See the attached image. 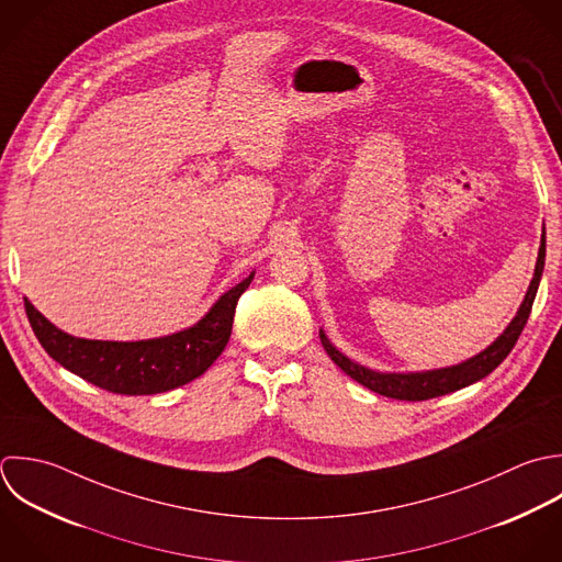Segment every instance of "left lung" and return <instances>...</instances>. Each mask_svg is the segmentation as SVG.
<instances>
[{
	"instance_id": "obj_1",
	"label": "left lung",
	"mask_w": 562,
	"mask_h": 562,
	"mask_svg": "<svg viewBox=\"0 0 562 562\" xmlns=\"http://www.w3.org/2000/svg\"><path fill=\"white\" fill-rule=\"evenodd\" d=\"M543 267H546V227L541 234V247H539V258H537V267H535V278L528 286V293L517 311V315L513 317V322L506 326V330L480 355L458 363V366H449V368H438V370H423V372H379L372 368H366L357 361H352L350 357H346L337 346H333V341L326 337L324 330H319V339L324 344V350L328 352V357L357 383L366 385L368 390L387 396V398H396V401H429V398H438L451 392H458L462 387H469L477 381H482L484 376H488L515 348L537 297L539 284H541V276H543Z\"/></svg>"
}]
</instances>
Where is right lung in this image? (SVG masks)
I'll return each instance as SVG.
<instances>
[{"label":"right lung","instance_id":"add662e5","mask_svg":"<svg viewBox=\"0 0 562 562\" xmlns=\"http://www.w3.org/2000/svg\"><path fill=\"white\" fill-rule=\"evenodd\" d=\"M251 271L225 291L190 328L139 341H100L63 333L23 297L30 326L43 350L87 383L126 396L161 394L199 379L225 350L236 302L251 284Z\"/></svg>","mask_w":562,"mask_h":562}]
</instances>
